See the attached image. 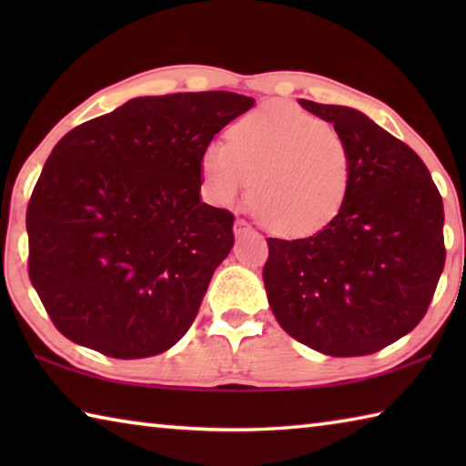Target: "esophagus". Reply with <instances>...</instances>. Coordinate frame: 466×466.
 I'll return each instance as SVG.
<instances>
[{"instance_id":"34e87169","label":"esophagus","mask_w":466,"mask_h":466,"mask_svg":"<svg viewBox=\"0 0 466 466\" xmlns=\"http://www.w3.org/2000/svg\"><path fill=\"white\" fill-rule=\"evenodd\" d=\"M234 234H236V236L252 234V228H250L248 222H244V219H236V222H234Z\"/></svg>"}]
</instances>
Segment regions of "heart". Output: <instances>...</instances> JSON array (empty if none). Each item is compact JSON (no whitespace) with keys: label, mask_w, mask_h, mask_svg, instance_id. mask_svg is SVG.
Listing matches in <instances>:
<instances>
[{"label":"heart","mask_w":466,"mask_h":466,"mask_svg":"<svg viewBox=\"0 0 466 466\" xmlns=\"http://www.w3.org/2000/svg\"><path fill=\"white\" fill-rule=\"evenodd\" d=\"M228 144H205L199 168L208 199L228 208L250 180V208L281 236L319 232L343 209L351 187L345 137L317 115L271 102L240 116Z\"/></svg>","instance_id":"1"}]
</instances>
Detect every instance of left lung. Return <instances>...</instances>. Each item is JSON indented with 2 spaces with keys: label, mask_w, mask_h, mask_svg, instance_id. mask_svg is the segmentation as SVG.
<instances>
[{
  "label": "left lung",
  "mask_w": 466,
  "mask_h": 466,
  "mask_svg": "<svg viewBox=\"0 0 466 466\" xmlns=\"http://www.w3.org/2000/svg\"><path fill=\"white\" fill-rule=\"evenodd\" d=\"M351 154L343 209L317 234L267 238L263 281L275 319L333 358L380 351L417 327L444 269V205L421 157L361 110L299 100Z\"/></svg>",
  "instance_id": "8db88e82"
}]
</instances>
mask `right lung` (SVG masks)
I'll list each match as a JSON object with an SVG mask.
<instances>
[{"label":"right lung","mask_w":466,"mask_h":466,"mask_svg":"<svg viewBox=\"0 0 466 466\" xmlns=\"http://www.w3.org/2000/svg\"><path fill=\"white\" fill-rule=\"evenodd\" d=\"M252 106L139 96L59 139L26 209L28 273L69 341L139 360L183 339L234 247V216L201 201L199 157Z\"/></svg>","instance_id":"obj_1"}]
</instances>
